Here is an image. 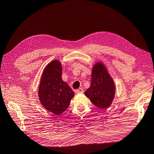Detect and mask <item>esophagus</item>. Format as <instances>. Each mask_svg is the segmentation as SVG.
Returning a JSON list of instances; mask_svg holds the SVG:
<instances>
[{
    "label": "esophagus",
    "mask_w": 154,
    "mask_h": 154,
    "mask_svg": "<svg viewBox=\"0 0 154 154\" xmlns=\"http://www.w3.org/2000/svg\"><path fill=\"white\" fill-rule=\"evenodd\" d=\"M76 92L78 93V94H80V93H83V89L82 88H79L76 91Z\"/></svg>",
    "instance_id": "esophagus-1"
}]
</instances>
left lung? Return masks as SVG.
<instances>
[{
	"instance_id": "obj_1",
	"label": "left lung",
	"mask_w": 154,
	"mask_h": 154,
	"mask_svg": "<svg viewBox=\"0 0 154 154\" xmlns=\"http://www.w3.org/2000/svg\"><path fill=\"white\" fill-rule=\"evenodd\" d=\"M115 92L114 82L108 69L101 62H97L92 66L91 85L85 95L96 106L106 109L112 103Z\"/></svg>"
}]
</instances>
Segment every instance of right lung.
Returning a JSON list of instances; mask_svg holds the SVG:
<instances>
[{
	"instance_id": "right-lung-1",
	"label": "right lung",
	"mask_w": 154,
	"mask_h": 154,
	"mask_svg": "<svg viewBox=\"0 0 154 154\" xmlns=\"http://www.w3.org/2000/svg\"><path fill=\"white\" fill-rule=\"evenodd\" d=\"M61 62L54 60L49 62L42 74L38 87L40 103L48 111L59 116L68 108L74 92L62 80Z\"/></svg>"
}]
</instances>
